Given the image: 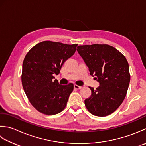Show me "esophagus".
Here are the masks:
<instances>
[{"mask_svg":"<svg viewBox=\"0 0 146 146\" xmlns=\"http://www.w3.org/2000/svg\"><path fill=\"white\" fill-rule=\"evenodd\" d=\"M74 88L76 89V90H80V89L82 88V86H78V85H77V84H74Z\"/></svg>","mask_w":146,"mask_h":146,"instance_id":"34e87169","label":"esophagus"}]
</instances>
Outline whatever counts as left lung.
Wrapping results in <instances>:
<instances>
[{
    "instance_id": "left-lung-1",
    "label": "left lung",
    "mask_w": 146,
    "mask_h": 146,
    "mask_svg": "<svg viewBox=\"0 0 146 146\" xmlns=\"http://www.w3.org/2000/svg\"><path fill=\"white\" fill-rule=\"evenodd\" d=\"M77 51L89 68L90 74L100 82L91 90L85 106L91 114L106 117L117 110L126 96L130 75L125 56L108 44L80 45Z\"/></svg>"
}]
</instances>
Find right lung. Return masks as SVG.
<instances>
[{"label": "right lung", "instance_id": "add662e5", "mask_svg": "<svg viewBox=\"0 0 146 146\" xmlns=\"http://www.w3.org/2000/svg\"><path fill=\"white\" fill-rule=\"evenodd\" d=\"M77 44L44 41L36 44L25 56L22 85L29 102L46 115L58 114L67 105L74 84H58L53 74L60 73L64 62L76 52Z\"/></svg>", "mask_w": 146, "mask_h": 146}]
</instances>
